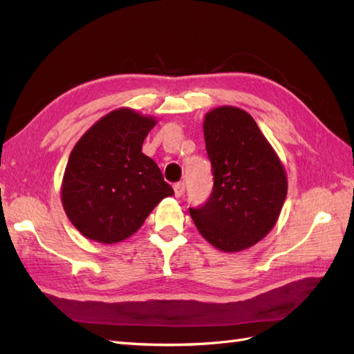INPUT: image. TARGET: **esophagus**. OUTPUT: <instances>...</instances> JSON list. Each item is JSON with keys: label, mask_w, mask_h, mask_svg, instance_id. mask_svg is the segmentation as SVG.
Wrapping results in <instances>:
<instances>
[{"label": "esophagus", "mask_w": 354, "mask_h": 354, "mask_svg": "<svg viewBox=\"0 0 354 354\" xmlns=\"http://www.w3.org/2000/svg\"><path fill=\"white\" fill-rule=\"evenodd\" d=\"M174 190H175V196H176V197L184 196V192H185V185H184V183H178V184H175V185H174Z\"/></svg>", "instance_id": "esophagus-1"}]
</instances>
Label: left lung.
<instances>
[{
    "instance_id": "left-lung-1",
    "label": "left lung",
    "mask_w": 354,
    "mask_h": 354,
    "mask_svg": "<svg viewBox=\"0 0 354 354\" xmlns=\"http://www.w3.org/2000/svg\"><path fill=\"white\" fill-rule=\"evenodd\" d=\"M214 188L202 208H190L197 231L216 249L252 248L274 227L288 179L281 158L248 111L232 105L203 118Z\"/></svg>"
}]
</instances>
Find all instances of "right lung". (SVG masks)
Returning a JSON list of instances; mask_svg holds the SVG:
<instances>
[{
    "label": "right lung",
    "mask_w": 354,
    "mask_h": 354,
    "mask_svg": "<svg viewBox=\"0 0 354 354\" xmlns=\"http://www.w3.org/2000/svg\"><path fill=\"white\" fill-rule=\"evenodd\" d=\"M157 123L122 106L95 122L73 146L60 197L71 223L88 240H127L164 197L174 196L157 162L142 152Z\"/></svg>",
    "instance_id": "right-lung-1"
}]
</instances>
